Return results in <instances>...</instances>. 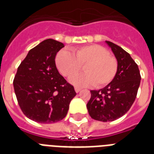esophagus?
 <instances>
[{
  "instance_id": "esophagus-1",
  "label": "esophagus",
  "mask_w": 154,
  "mask_h": 154,
  "mask_svg": "<svg viewBox=\"0 0 154 154\" xmlns=\"http://www.w3.org/2000/svg\"><path fill=\"white\" fill-rule=\"evenodd\" d=\"M74 89H75V92H76V93H79L82 89H81V88H78V87H75Z\"/></svg>"
}]
</instances>
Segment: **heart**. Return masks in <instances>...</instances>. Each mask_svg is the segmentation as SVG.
Segmentation results:
<instances>
[{
    "label": "heart",
    "instance_id": "obj_1",
    "mask_svg": "<svg viewBox=\"0 0 154 154\" xmlns=\"http://www.w3.org/2000/svg\"><path fill=\"white\" fill-rule=\"evenodd\" d=\"M56 65L63 76L71 77L84 65V73L70 78L77 86H105L114 79L118 69L117 59L99 45H89L73 49L72 53L63 49L57 53Z\"/></svg>",
    "mask_w": 154,
    "mask_h": 154
}]
</instances>
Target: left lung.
<instances>
[{
    "label": "left lung",
    "mask_w": 154,
    "mask_h": 154,
    "mask_svg": "<svg viewBox=\"0 0 154 154\" xmlns=\"http://www.w3.org/2000/svg\"><path fill=\"white\" fill-rule=\"evenodd\" d=\"M105 42L118 63L117 74L103 89L91 90V97L87 103L90 117L104 122L118 119L129 111L141 82L138 66L129 53L112 42Z\"/></svg>",
    "instance_id": "obj_1"
}]
</instances>
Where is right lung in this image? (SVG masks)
Listing matches in <instances>:
<instances>
[{
	"mask_svg": "<svg viewBox=\"0 0 154 154\" xmlns=\"http://www.w3.org/2000/svg\"><path fill=\"white\" fill-rule=\"evenodd\" d=\"M64 46L56 40L43 41L29 51L14 77L20 109L38 123L51 124L65 118L77 94L56 67L55 57Z\"/></svg>",
	"mask_w": 154,
	"mask_h": 154,
	"instance_id": "1",
	"label": "right lung"
}]
</instances>
